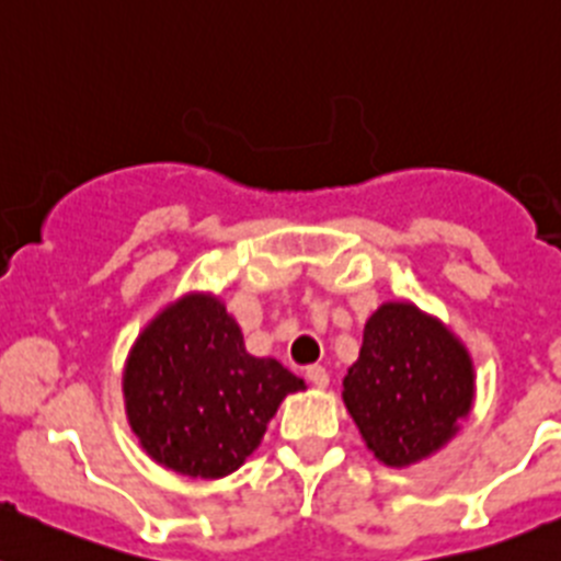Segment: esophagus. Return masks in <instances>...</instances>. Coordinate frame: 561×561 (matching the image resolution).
I'll list each match as a JSON object with an SVG mask.
<instances>
[{
	"mask_svg": "<svg viewBox=\"0 0 561 561\" xmlns=\"http://www.w3.org/2000/svg\"><path fill=\"white\" fill-rule=\"evenodd\" d=\"M307 379H310V385H316V387L329 385V374L323 365H310V368H307Z\"/></svg>",
	"mask_w": 561,
	"mask_h": 561,
	"instance_id": "1",
	"label": "esophagus"
}]
</instances>
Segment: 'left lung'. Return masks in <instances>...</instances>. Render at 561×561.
Instances as JSON below:
<instances>
[{
    "instance_id": "8db88e82",
    "label": "left lung",
    "mask_w": 561,
    "mask_h": 561,
    "mask_svg": "<svg viewBox=\"0 0 561 561\" xmlns=\"http://www.w3.org/2000/svg\"><path fill=\"white\" fill-rule=\"evenodd\" d=\"M473 387V359L446 323L410 301H387L365 323L343 401L374 457L407 468L457 434Z\"/></svg>"
}]
</instances>
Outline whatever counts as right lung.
Returning a JSON list of instances; mask_svg holds the SVG:
<instances>
[{
    "mask_svg": "<svg viewBox=\"0 0 561 561\" xmlns=\"http://www.w3.org/2000/svg\"><path fill=\"white\" fill-rule=\"evenodd\" d=\"M296 390L305 379L276 359L251 357L234 318L209 293L165 307L124 365V404L144 451L193 479L238 470Z\"/></svg>",
    "mask_w": 561,
    "mask_h": 561,
    "instance_id": "1",
    "label": "right lung"
}]
</instances>
